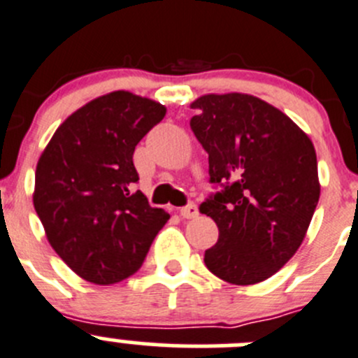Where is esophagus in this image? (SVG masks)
<instances>
[{
    "instance_id": "esophagus-1",
    "label": "esophagus",
    "mask_w": 358,
    "mask_h": 358,
    "mask_svg": "<svg viewBox=\"0 0 358 358\" xmlns=\"http://www.w3.org/2000/svg\"><path fill=\"white\" fill-rule=\"evenodd\" d=\"M179 214H180V217H184V219H193L198 215V207L194 203H187L186 207L179 208Z\"/></svg>"
}]
</instances>
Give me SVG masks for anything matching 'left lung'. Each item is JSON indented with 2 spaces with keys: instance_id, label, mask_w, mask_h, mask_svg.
<instances>
[{
  "instance_id": "8db88e82",
  "label": "left lung",
  "mask_w": 358,
  "mask_h": 358,
  "mask_svg": "<svg viewBox=\"0 0 358 358\" xmlns=\"http://www.w3.org/2000/svg\"><path fill=\"white\" fill-rule=\"evenodd\" d=\"M191 108L210 182L221 186L200 205L219 228L205 266L235 285L266 280L299 249L317 208L313 144L287 115L254 95L208 94Z\"/></svg>"
}]
</instances>
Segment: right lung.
<instances>
[{"label":"right lung","mask_w":358,"mask_h":358,"mask_svg":"<svg viewBox=\"0 0 358 358\" xmlns=\"http://www.w3.org/2000/svg\"><path fill=\"white\" fill-rule=\"evenodd\" d=\"M165 106L111 92L74 111L41 153L34 208L64 263L99 285L122 282L143 264L171 215L136 189L134 151Z\"/></svg>","instance_id":"right-lung-1"}]
</instances>
